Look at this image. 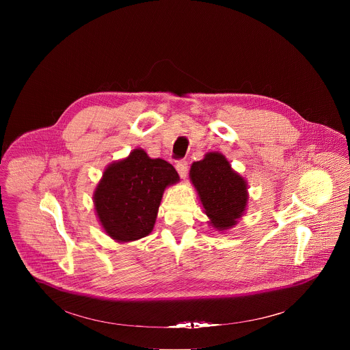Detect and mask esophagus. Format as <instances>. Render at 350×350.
Instances as JSON below:
<instances>
[{"instance_id": "34e87169", "label": "esophagus", "mask_w": 350, "mask_h": 350, "mask_svg": "<svg viewBox=\"0 0 350 350\" xmlns=\"http://www.w3.org/2000/svg\"><path fill=\"white\" fill-rule=\"evenodd\" d=\"M176 169H177V172H178L181 178L187 177V173H188V163H187V161H183V159L177 161L176 162Z\"/></svg>"}]
</instances>
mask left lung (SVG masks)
I'll return each mask as SVG.
<instances>
[{"mask_svg": "<svg viewBox=\"0 0 350 350\" xmlns=\"http://www.w3.org/2000/svg\"><path fill=\"white\" fill-rule=\"evenodd\" d=\"M189 176L213 227L227 230L234 226L246 208L247 193L246 181L228 161L219 152H211L192 163Z\"/></svg>", "mask_w": 350, "mask_h": 350, "instance_id": "1", "label": "left lung"}]
</instances>
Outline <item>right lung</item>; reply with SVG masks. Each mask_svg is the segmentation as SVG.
Returning <instances> with one entry per match:
<instances>
[{
	"label": "right lung",
	"instance_id": "add662e5",
	"mask_svg": "<svg viewBox=\"0 0 350 350\" xmlns=\"http://www.w3.org/2000/svg\"><path fill=\"white\" fill-rule=\"evenodd\" d=\"M176 181L178 174L169 162L151 159L142 149L108 166L94 193L95 211L107 234L119 242L148 235L165 188Z\"/></svg>",
	"mask_w": 350,
	"mask_h": 350
}]
</instances>
